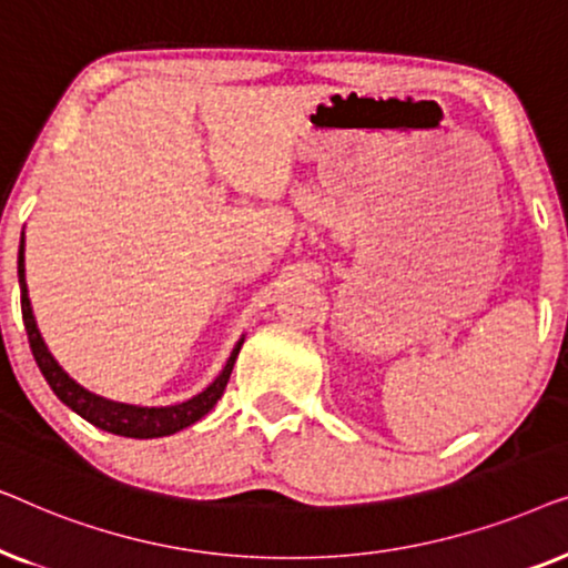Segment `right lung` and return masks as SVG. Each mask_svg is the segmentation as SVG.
I'll use <instances>...</instances> for the list:
<instances>
[{
    "instance_id": "1",
    "label": "right lung",
    "mask_w": 568,
    "mask_h": 568,
    "mask_svg": "<svg viewBox=\"0 0 568 568\" xmlns=\"http://www.w3.org/2000/svg\"><path fill=\"white\" fill-rule=\"evenodd\" d=\"M26 243V240H22ZM20 243L18 253V278H20V305H22V323H26L30 352L36 356L38 369L43 372L45 383L51 385V390L57 393L61 403H67L74 414L88 418L92 426L98 429L119 434V437H134V439H154V437H168V434H175L185 429V426L196 424L199 418H204L209 410L216 406V400L222 398L224 387H227V379L232 375V367H235V359L240 354V346H243L245 338H240L235 348H232L227 364L220 372V377L214 379L206 390L193 395L191 400L175 403V406H160V408H146V406H129V403H115L108 398H100V395L84 390L80 383H74L72 377L67 375L64 369L59 367V362L53 359L49 346L43 344L41 331H38L33 307H30L28 297V284H26V245Z\"/></svg>"
}]
</instances>
